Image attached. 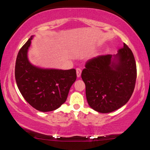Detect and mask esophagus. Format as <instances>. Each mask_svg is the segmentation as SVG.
Listing matches in <instances>:
<instances>
[{"instance_id": "obj_1", "label": "esophagus", "mask_w": 150, "mask_h": 150, "mask_svg": "<svg viewBox=\"0 0 150 150\" xmlns=\"http://www.w3.org/2000/svg\"><path fill=\"white\" fill-rule=\"evenodd\" d=\"M81 72H82V71L80 69V68H77V69H76V73H77V77H80L81 75Z\"/></svg>"}]
</instances>
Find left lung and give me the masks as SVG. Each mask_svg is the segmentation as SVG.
<instances>
[{"label":"left lung","instance_id":"obj_1","mask_svg":"<svg viewBox=\"0 0 150 150\" xmlns=\"http://www.w3.org/2000/svg\"><path fill=\"white\" fill-rule=\"evenodd\" d=\"M136 64L126 44L116 55L88 59L81 77L88 105L100 113H109L126 105L135 87Z\"/></svg>","mask_w":150,"mask_h":150}]
</instances>
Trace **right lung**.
<instances>
[{"label": "right lung", "instance_id": "1", "mask_svg": "<svg viewBox=\"0 0 150 150\" xmlns=\"http://www.w3.org/2000/svg\"><path fill=\"white\" fill-rule=\"evenodd\" d=\"M32 35L20 50L15 65V79L20 92L32 107L41 112L56 110L67 100L77 79L75 69H45L32 65L28 58Z\"/></svg>", "mask_w": 150, "mask_h": 150}]
</instances>
